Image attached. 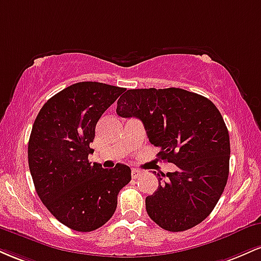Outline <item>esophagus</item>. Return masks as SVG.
I'll use <instances>...</instances> for the list:
<instances>
[{
	"label": "esophagus",
	"instance_id": "1",
	"mask_svg": "<svg viewBox=\"0 0 261 261\" xmlns=\"http://www.w3.org/2000/svg\"><path fill=\"white\" fill-rule=\"evenodd\" d=\"M141 174H142V172H141V170H139V169L134 168L133 170H131V176H133V179H137Z\"/></svg>",
	"mask_w": 261,
	"mask_h": 261
}]
</instances>
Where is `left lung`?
I'll use <instances>...</instances> for the list:
<instances>
[{
  "label": "left lung",
  "instance_id": "1",
  "mask_svg": "<svg viewBox=\"0 0 261 261\" xmlns=\"http://www.w3.org/2000/svg\"><path fill=\"white\" fill-rule=\"evenodd\" d=\"M116 113L139 118L149 142L161 148L158 157L178 167L158 178V189L146 197L151 220L169 232L201 223L222 195L229 173V135L216 106L181 88L128 89Z\"/></svg>",
  "mask_w": 261,
  "mask_h": 261
}]
</instances>
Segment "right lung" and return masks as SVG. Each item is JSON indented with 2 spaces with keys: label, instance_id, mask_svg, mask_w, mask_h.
Masks as SVG:
<instances>
[{
  "label": "right lung",
  "instance_id": "1",
  "mask_svg": "<svg viewBox=\"0 0 261 261\" xmlns=\"http://www.w3.org/2000/svg\"><path fill=\"white\" fill-rule=\"evenodd\" d=\"M99 82H79L50 98L39 112L28 143L29 170L38 196L68 228L91 232L106 224L131 169L92 166L89 143L103 113L124 92Z\"/></svg>",
  "mask_w": 261,
  "mask_h": 261
}]
</instances>
